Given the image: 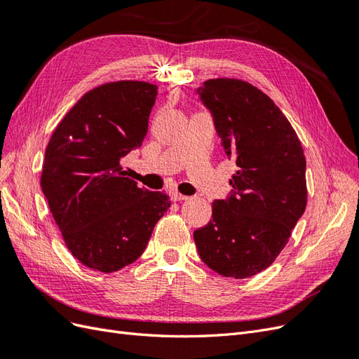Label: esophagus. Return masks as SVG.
I'll use <instances>...</instances> for the list:
<instances>
[{"instance_id":"obj_1","label":"esophagus","mask_w":359,"mask_h":359,"mask_svg":"<svg viewBox=\"0 0 359 359\" xmlns=\"http://www.w3.org/2000/svg\"><path fill=\"white\" fill-rule=\"evenodd\" d=\"M170 199H172L173 202H178V201H187L189 198L184 196V194H181V193H178V191H172V193H170Z\"/></svg>"}]
</instances>
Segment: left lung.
Here are the masks:
<instances>
[{
    "label": "left lung",
    "instance_id": "left-lung-1",
    "mask_svg": "<svg viewBox=\"0 0 359 359\" xmlns=\"http://www.w3.org/2000/svg\"><path fill=\"white\" fill-rule=\"evenodd\" d=\"M198 94L238 170L231 196L212 202V219L193 238L212 271L247 278L274 262L306 211V157L287 118L252 83L210 79Z\"/></svg>",
    "mask_w": 359,
    "mask_h": 359
}]
</instances>
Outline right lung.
I'll return each mask as SVG.
<instances>
[{
  "mask_svg": "<svg viewBox=\"0 0 359 359\" xmlns=\"http://www.w3.org/2000/svg\"><path fill=\"white\" fill-rule=\"evenodd\" d=\"M157 85L103 83L83 94L53 132L40 186L70 253L114 273L144 253L169 196L139 189L121 160L148 132Z\"/></svg>",
  "mask_w": 359,
  "mask_h": 359,
  "instance_id": "add662e5",
  "label": "right lung"
}]
</instances>
